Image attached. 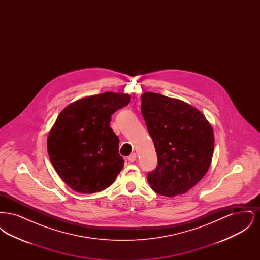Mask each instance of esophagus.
I'll use <instances>...</instances> for the list:
<instances>
[{"label": "esophagus", "instance_id": "esophagus-1", "mask_svg": "<svg viewBox=\"0 0 260 260\" xmlns=\"http://www.w3.org/2000/svg\"><path fill=\"white\" fill-rule=\"evenodd\" d=\"M127 160L128 161H131V162H134V161L136 160V153H133V154H131L128 157H127Z\"/></svg>", "mask_w": 260, "mask_h": 260}]
</instances>
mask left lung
<instances>
[{"label":"left lung","mask_w":260,"mask_h":260,"mask_svg":"<svg viewBox=\"0 0 260 260\" xmlns=\"http://www.w3.org/2000/svg\"><path fill=\"white\" fill-rule=\"evenodd\" d=\"M141 100V113L158 158L156 169L147 175L149 184L160 195H182L210 168L212 127L201 112L181 100L154 92L143 93Z\"/></svg>","instance_id":"8db88e82"}]
</instances>
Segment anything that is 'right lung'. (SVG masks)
<instances>
[{
  "label": "right lung",
  "mask_w": 260,
  "mask_h": 260,
  "mask_svg": "<svg viewBox=\"0 0 260 260\" xmlns=\"http://www.w3.org/2000/svg\"><path fill=\"white\" fill-rule=\"evenodd\" d=\"M129 99L116 92L91 95L69 104L57 117L48 137V153L56 173L75 191H102L122 171L119 137L110 122Z\"/></svg>",
  "instance_id": "add662e5"
}]
</instances>
